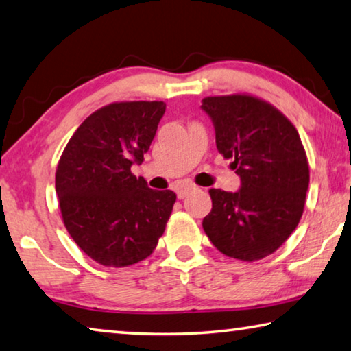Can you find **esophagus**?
<instances>
[{
  "label": "esophagus",
  "instance_id": "1",
  "mask_svg": "<svg viewBox=\"0 0 351 351\" xmlns=\"http://www.w3.org/2000/svg\"><path fill=\"white\" fill-rule=\"evenodd\" d=\"M195 189H197L195 186H181L180 189H178V198H180V199L186 198V197L189 195V193L195 191Z\"/></svg>",
  "mask_w": 351,
  "mask_h": 351
}]
</instances>
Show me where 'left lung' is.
<instances>
[{
    "label": "left lung",
    "instance_id": "obj_1",
    "mask_svg": "<svg viewBox=\"0 0 351 351\" xmlns=\"http://www.w3.org/2000/svg\"><path fill=\"white\" fill-rule=\"evenodd\" d=\"M215 143L241 178L237 192L210 189L213 209L203 230L214 247L234 259L276 252L302 219L309 165L302 138L270 103L252 95L208 97Z\"/></svg>",
    "mask_w": 351,
    "mask_h": 351
}]
</instances>
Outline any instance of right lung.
<instances>
[{
    "label": "right lung",
    "instance_id": "obj_1",
    "mask_svg": "<svg viewBox=\"0 0 351 351\" xmlns=\"http://www.w3.org/2000/svg\"><path fill=\"white\" fill-rule=\"evenodd\" d=\"M165 112L164 101L112 103L82 121L56 170L64 225L88 258L126 267L153 253L176 202L131 173L142 164Z\"/></svg>",
    "mask_w": 351,
    "mask_h": 351
}]
</instances>
